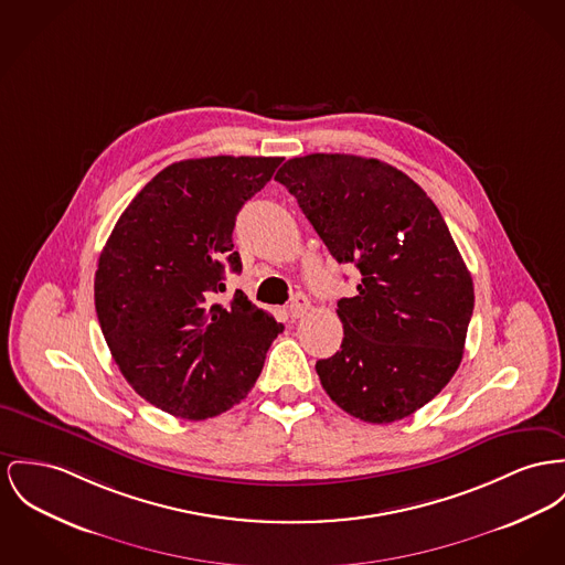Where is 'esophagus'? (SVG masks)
Segmentation results:
<instances>
[{
    "label": "esophagus",
    "mask_w": 565,
    "mask_h": 565,
    "mask_svg": "<svg viewBox=\"0 0 565 565\" xmlns=\"http://www.w3.org/2000/svg\"><path fill=\"white\" fill-rule=\"evenodd\" d=\"M308 306H310V301H308V298H306L303 294H296V296L291 298V301H289L287 310H289L291 319H300V317H303V315H306Z\"/></svg>",
    "instance_id": "esophagus-1"
}]
</instances>
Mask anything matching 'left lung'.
<instances>
[{
    "instance_id": "obj_1",
    "label": "left lung",
    "mask_w": 565,
    "mask_h": 565,
    "mask_svg": "<svg viewBox=\"0 0 565 565\" xmlns=\"http://www.w3.org/2000/svg\"><path fill=\"white\" fill-rule=\"evenodd\" d=\"M274 180L332 257L362 274L358 296L339 300V351L315 366L323 390L371 424L422 409L456 373L473 315V280L441 212L376 158L308 153Z\"/></svg>"
}]
</instances>
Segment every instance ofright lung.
<instances>
[{
    "label": "right lung",
    "mask_w": 565,
    "mask_h": 565,
    "mask_svg": "<svg viewBox=\"0 0 565 565\" xmlns=\"http://www.w3.org/2000/svg\"><path fill=\"white\" fill-rule=\"evenodd\" d=\"M282 158L210 156L162 169L124 210L100 253L94 300L115 364L153 407L207 419L237 405L282 332L242 291L226 306L225 265L242 271L233 226Z\"/></svg>",
    "instance_id": "1"
}]
</instances>
